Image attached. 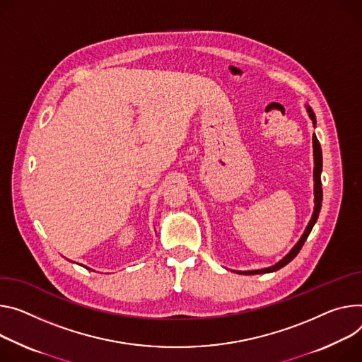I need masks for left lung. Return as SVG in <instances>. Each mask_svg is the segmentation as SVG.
<instances>
[{
  "mask_svg": "<svg viewBox=\"0 0 362 362\" xmlns=\"http://www.w3.org/2000/svg\"><path fill=\"white\" fill-rule=\"evenodd\" d=\"M306 110H308V112H309L310 119L313 121V125H316V117H315L312 108H310V107H306ZM313 160H315V168H313V180H315V209H313V215H312V218H310V222L308 223V226H306V229H305V233H303V235L300 237V240L298 241V244H296V245L290 250V252H288L286 257H283V258L277 262V264H274V266H272V267L261 269V270H251V272H235V273H238V274H264V273H273V272L280 270V269L284 267L286 264H288V262H290L296 255L299 254V251L302 250L305 241L308 240V237H309V234H310V231H312L313 225H315L316 221H317V216H319V212H320V206H322V196H323V194H322V182H320V173H322V150H320V144H319V141H317V139H316L315 134H313Z\"/></svg>",
  "mask_w": 362,
  "mask_h": 362,
  "instance_id": "obj_1",
  "label": "left lung"
}]
</instances>
